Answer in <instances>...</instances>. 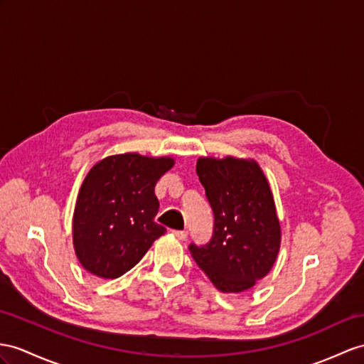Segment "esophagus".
Returning a JSON list of instances; mask_svg holds the SVG:
<instances>
[{
  "label": "esophagus",
  "instance_id": "obj_1",
  "mask_svg": "<svg viewBox=\"0 0 364 364\" xmlns=\"http://www.w3.org/2000/svg\"><path fill=\"white\" fill-rule=\"evenodd\" d=\"M173 235H174L177 239H181V241H185V239H187V236H188V233L185 232V230H174Z\"/></svg>",
  "mask_w": 364,
  "mask_h": 364
}]
</instances>
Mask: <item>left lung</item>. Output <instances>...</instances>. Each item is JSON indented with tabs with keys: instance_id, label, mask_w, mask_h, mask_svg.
I'll use <instances>...</instances> for the list:
<instances>
[{
	"instance_id": "left-lung-1",
	"label": "left lung",
	"mask_w": 364,
	"mask_h": 364,
	"mask_svg": "<svg viewBox=\"0 0 364 364\" xmlns=\"http://www.w3.org/2000/svg\"><path fill=\"white\" fill-rule=\"evenodd\" d=\"M199 181L215 216L205 245L190 253L220 291L239 294L264 278L277 261L281 227L269 182L255 161L200 157Z\"/></svg>"
}]
</instances>
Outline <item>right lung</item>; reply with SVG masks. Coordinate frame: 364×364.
<instances>
[{"label": "right lung", "mask_w": 364, "mask_h": 364, "mask_svg": "<svg viewBox=\"0 0 364 364\" xmlns=\"http://www.w3.org/2000/svg\"><path fill=\"white\" fill-rule=\"evenodd\" d=\"M173 164L170 157L128 153L92 166L80 188L73 224L77 258L87 272L105 279L122 277L166 232L154 220V187Z\"/></svg>", "instance_id": "obj_1"}]
</instances>
